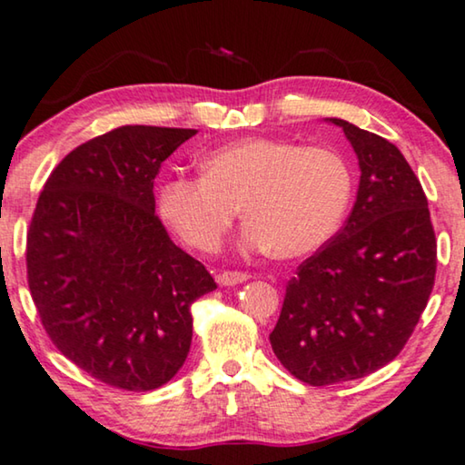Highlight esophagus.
<instances>
[{
	"label": "esophagus",
	"instance_id": "1",
	"mask_svg": "<svg viewBox=\"0 0 465 465\" xmlns=\"http://www.w3.org/2000/svg\"><path fill=\"white\" fill-rule=\"evenodd\" d=\"M249 279L247 272H239V271H224L218 274V282L220 285H237V282H243Z\"/></svg>",
	"mask_w": 465,
	"mask_h": 465
}]
</instances>
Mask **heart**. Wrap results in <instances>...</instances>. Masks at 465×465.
Wrapping results in <instances>:
<instances>
[{
    "label": "heart",
    "instance_id": "b5f03b06",
    "mask_svg": "<svg viewBox=\"0 0 465 465\" xmlns=\"http://www.w3.org/2000/svg\"><path fill=\"white\" fill-rule=\"evenodd\" d=\"M352 197V172L340 153L277 138H243L201 161V178L161 183L157 205L186 245L218 252L239 207L243 245L277 258H302L338 231Z\"/></svg>",
    "mask_w": 465,
    "mask_h": 465
}]
</instances>
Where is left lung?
I'll return each mask as SVG.
<instances>
[{"label":"left lung","instance_id":"8db88e82","mask_svg":"<svg viewBox=\"0 0 465 465\" xmlns=\"http://www.w3.org/2000/svg\"><path fill=\"white\" fill-rule=\"evenodd\" d=\"M361 183L346 224L287 282L271 346L311 386L365 378L411 338L436 277V237L420 180L392 143L344 119Z\"/></svg>","mask_w":465,"mask_h":465}]
</instances>
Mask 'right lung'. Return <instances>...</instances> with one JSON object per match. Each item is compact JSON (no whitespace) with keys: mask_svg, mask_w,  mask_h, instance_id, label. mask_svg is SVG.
<instances>
[{"mask_svg":"<svg viewBox=\"0 0 465 465\" xmlns=\"http://www.w3.org/2000/svg\"><path fill=\"white\" fill-rule=\"evenodd\" d=\"M197 130L121 125L54 167L26 232V281L52 344L106 386L146 392L184 365L191 306L216 289L154 213L161 163Z\"/></svg>","mask_w":465,"mask_h":465,"instance_id":"right-lung-1","label":"right lung"}]
</instances>
